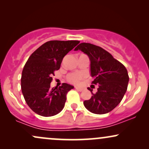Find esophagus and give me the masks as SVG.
I'll return each instance as SVG.
<instances>
[{"label":"esophagus","mask_w":149,"mask_h":149,"mask_svg":"<svg viewBox=\"0 0 149 149\" xmlns=\"http://www.w3.org/2000/svg\"><path fill=\"white\" fill-rule=\"evenodd\" d=\"M75 88H76V90H78V91H79V92H82L83 90V89L80 88V87H75Z\"/></svg>","instance_id":"34e87169"}]
</instances>
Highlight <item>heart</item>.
I'll use <instances>...</instances> for the list:
<instances>
[{"mask_svg":"<svg viewBox=\"0 0 149 149\" xmlns=\"http://www.w3.org/2000/svg\"><path fill=\"white\" fill-rule=\"evenodd\" d=\"M68 79L71 83H78L80 81V77L78 74H70L68 77Z\"/></svg>","mask_w":149,"mask_h":149,"instance_id":"obj_1","label":"heart"}]
</instances>
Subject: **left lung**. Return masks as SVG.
<instances>
[{
  "label": "left lung",
  "instance_id": "obj_1",
  "mask_svg": "<svg viewBox=\"0 0 149 149\" xmlns=\"http://www.w3.org/2000/svg\"><path fill=\"white\" fill-rule=\"evenodd\" d=\"M80 50L88 56L90 61V75L92 84L98 85L97 92L92 93L89 100L83 102L89 111L104 114L115 109L127 91L129 76L123 64L107 50L91 43L82 42L74 49Z\"/></svg>",
  "mask_w": 149,
  "mask_h": 149
}]
</instances>
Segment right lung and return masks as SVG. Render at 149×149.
Returning <instances> with one entry per match:
<instances>
[{"mask_svg": "<svg viewBox=\"0 0 149 149\" xmlns=\"http://www.w3.org/2000/svg\"><path fill=\"white\" fill-rule=\"evenodd\" d=\"M78 40H50L39 47L22 71L21 88L24 100L33 111L44 117L57 115L64 109L66 94L74 87L63 83L50 88L54 72L63 58L79 43Z\"/></svg>", "mask_w": 149, "mask_h": 149, "instance_id": "add662e5", "label": "right lung"}]
</instances>
